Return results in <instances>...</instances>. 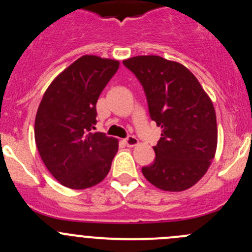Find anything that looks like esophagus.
Segmentation results:
<instances>
[{"instance_id":"obj_1","label":"esophagus","mask_w":252,"mask_h":252,"mask_svg":"<svg viewBox=\"0 0 252 252\" xmlns=\"http://www.w3.org/2000/svg\"><path fill=\"white\" fill-rule=\"evenodd\" d=\"M124 142H126V146L133 147V146H136V145L139 144V140L134 135H129L128 138H126V140H124Z\"/></svg>"}]
</instances>
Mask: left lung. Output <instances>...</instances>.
I'll use <instances>...</instances> for the list:
<instances>
[{"label": "left lung", "instance_id": "8db88e82", "mask_svg": "<svg viewBox=\"0 0 252 252\" xmlns=\"http://www.w3.org/2000/svg\"><path fill=\"white\" fill-rule=\"evenodd\" d=\"M144 88L150 117L161 126L154 163L144 177L164 191H183L196 184L217 149V121L210 96L180 63L159 56L123 61Z\"/></svg>", "mask_w": 252, "mask_h": 252}]
</instances>
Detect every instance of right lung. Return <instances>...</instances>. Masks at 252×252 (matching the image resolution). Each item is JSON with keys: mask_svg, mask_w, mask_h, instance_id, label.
Wrapping results in <instances>:
<instances>
[{"mask_svg": "<svg viewBox=\"0 0 252 252\" xmlns=\"http://www.w3.org/2000/svg\"><path fill=\"white\" fill-rule=\"evenodd\" d=\"M119 68V61L85 55L53 79L35 117V141L51 174L70 189L102 182L118 151V140L93 133L96 102Z\"/></svg>", "mask_w": 252, "mask_h": 252, "instance_id": "1", "label": "right lung"}]
</instances>
